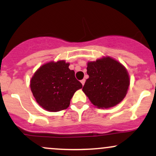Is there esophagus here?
Instances as JSON below:
<instances>
[{"label": "esophagus", "instance_id": "esophagus-1", "mask_svg": "<svg viewBox=\"0 0 156 156\" xmlns=\"http://www.w3.org/2000/svg\"><path fill=\"white\" fill-rule=\"evenodd\" d=\"M80 82H81V83H82V85H84V83H85V79H83V80H80Z\"/></svg>", "mask_w": 156, "mask_h": 156}]
</instances>
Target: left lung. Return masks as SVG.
<instances>
[{
    "mask_svg": "<svg viewBox=\"0 0 156 156\" xmlns=\"http://www.w3.org/2000/svg\"><path fill=\"white\" fill-rule=\"evenodd\" d=\"M83 92L93 105L100 108L115 106L122 101L130 86V77L120 62L109 56L87 63Z\"/></svg>",
    "mask_w": 156,
    "mask_h": 156,
    "instance_id": "8db88e82",
    "label": "left lung"
}]
</instances>
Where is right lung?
<instances>
[{"label":"right lung","mask_w":156,"mask_h":156,"mask_svg":"<svg viewBox=\"0 0 156 156\" xmlns=\"http://www.w3.org/2000/svg\"><path fill=\"white\" fill-rule=\"evenodd\" d=\"M69 66L64 60L48 62L36 71L30 80L36 101L48 112L67 108L74 93L83 87Z\"/></svg>","instance_id":"obj_1"}]
</instances>
